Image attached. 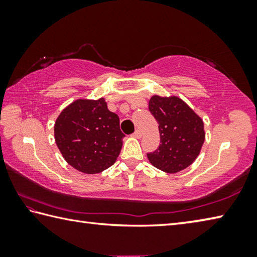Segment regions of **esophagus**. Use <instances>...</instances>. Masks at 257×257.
Wrapping results in <instances>:
<instances>
[{
	"instance_id": "obj_1",
	"label": "esophagus",
	"mask_w": 257,
	"mask_h": 257,
	"mask_svg": "<svg viewBox=\"0 0 257 257\" xmlns=\"http://www.w3.org/2000/svg\"><path fill=\"white\" fill-rule=\"evenodd\" d=\"M133 136L135 137V138H141L142 137V132H141V130H136V132H135V134L133 135Z\"/></svg>"
}]
</instances>
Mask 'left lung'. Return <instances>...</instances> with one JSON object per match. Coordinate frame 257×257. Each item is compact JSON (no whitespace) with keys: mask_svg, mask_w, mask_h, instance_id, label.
<instances>
[{"mask_svg":"<svg viewBox=\"0 0 257 257\" xmlns=\"http://www.w3.org/2000/svg\"><path fill=\"white\" fill-rule=\"evenodd\" d=\"M149 108L160 133L159 149L147 154L150 163L167 173L185 170L197 159L205 141L203 119L176 95H153Z\"/></svg>","mask_w":257,"mask_h":257,"instance_id":"8db88e82","label":"left lung"}]
</instances>
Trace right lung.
Here are the masks:
<instances>
[{
	"label": "right lung",
	"mask_w": 257,
	"mask_h": 257,
	"mask_svg": "<svg viewBox=\"0 0 257 257\" xmlns=\"http://www.w3.org/2000/svg\"><path fill=\"white\" fill-rule=\"evenodd\" d=\"M123 137L118 114L108 110L103 97L76 99L54 123L55 143L63 159L86 175H96L114 164Z\"/></svg>",
	"instance_id": "1"
}]
</instances>
